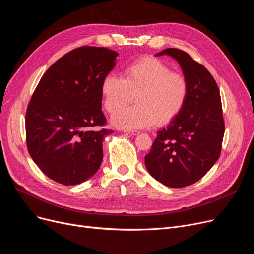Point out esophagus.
<instances>
[{
    "instance_id": "esophagus-1",
    "label": "esophagus",
    "mask_w": 254,
    "mask_h": 254,
    "mask_svg": "<svg viewBox=\"0 0 254 254\" xmlns=\"http://www.w3.org/2000/svg\"><path fill=\"white\" fill-rule=\"evenodd\" d=\"M124 133L129 135H137L139 134V131H132V130H124Z\"/></svg>"
}]
</instances>
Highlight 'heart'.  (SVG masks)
I'll list each match as a JSON object with an SVG mask.
<instances>
[{"label":"heart","instance_id":"1","mask_svg":"<svg viewBox=\"0 0 254 254\" xmlns=\"http://www.w3.org/2000/svg\"><path fill=\"white\" fill-rule=\"evenodd\" d=\"M101 94L106 110L115 112L113 125L137 130L173 121L186 102L188 83L160 60L147 57L128 65L123 77L107 74L101 83ZM133 95L137 104L123 108Z\"/></svg>","mask_w":254,"mask_h":254}]
</instances>
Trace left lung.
Here are the masks:
<instances>
[{"instance_id":"8db88e82","label":"left lung","mask_w":254,"mask_h":254,"mask_svg":"<svg viewBox=\"0 0 254 254\" xmlns=\"http://www.w3.org/2000/svg\"><path fill=\"white\" fill-rule=\"evenodd\" d=\"M174 58L188 83V96L180 114L157 132L144 156L150 175L172 188L194 184L218 160L224 135L219 89L210 72L178 48H166L156 57Z\"/></svg>"}]
</instances>
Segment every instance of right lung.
Returning a JSON list of instances; mask_svg holds the SVG:
<instances>
[{
    "instance_id": "obj_1",
    "label": "right lung",
    "mask_w": 254,
    "mask_h": 254,
    "mask_svg": "<svg viewBox=\"0 0 254 254\" xmlns=\"http://www.w3.org/2000/svg\"><path fill=\"white\" fill-rule=\"evenodd\" d=\"M118 56L105 47L75 48L47 69L32 96L26 114L28 151L58 183L80 184L99 170L102 142L114 132L95 130L106 123L101 83Z\"/></svg>"
}]
</instances>
